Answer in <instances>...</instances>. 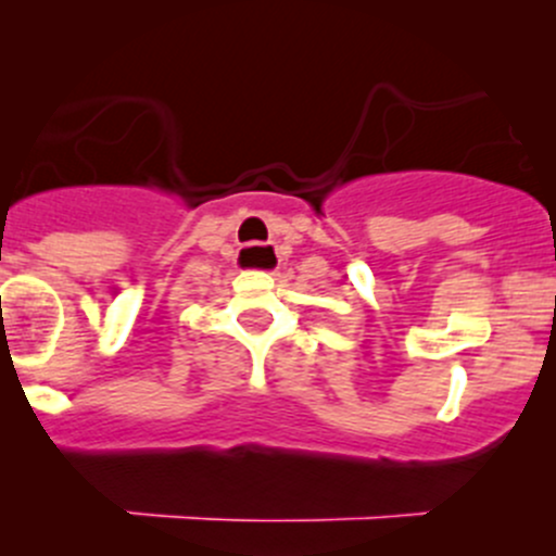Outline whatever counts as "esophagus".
<instances>
[{"instance_id":"obj_1","label":"esophagus","mask_w":556,"mask_h":556,"mask_svg":"<svg viewBox=\"0 0 556 556\" xmlns=\"http://www.w3.org/2000/svg\"><path fill=\"white\" fill-rule=\"evenodd\" d=\"M239 263L247 268H263V271H268L266 268L268 263H274V266H277V247L274 244H244L242 250H239Z\"/></svg>"}]
</instances>
